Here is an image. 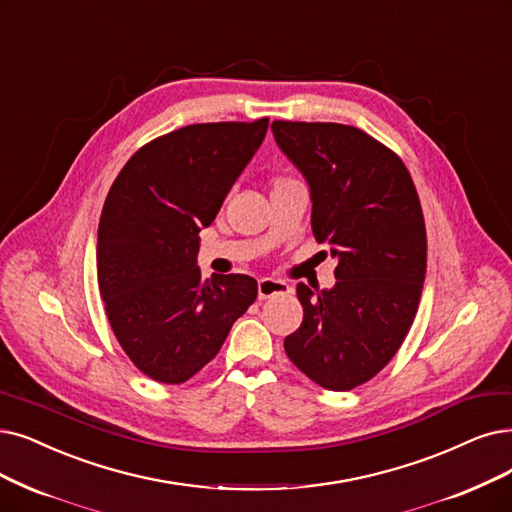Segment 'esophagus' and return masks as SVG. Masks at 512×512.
Returning a JSON list of instances; mask_svg holds the SVG:
<instances>
[{"instance_id": "esophagus-1", "label": "esophagus", "mask_w": 512, "mask_h": 512, "mask_svg": "<svg viewBox=\"0 0 512 512\" xmlns=\"http://www.w3.org/2000/svg\"><path fill=\"white\" fill-rule=\"evenodd\" d=\"M290 292V285L283 283L279 279H271V277H264L258 281V298L260 300H267L279 294H288Z\"/></svg>"}]
</instances>
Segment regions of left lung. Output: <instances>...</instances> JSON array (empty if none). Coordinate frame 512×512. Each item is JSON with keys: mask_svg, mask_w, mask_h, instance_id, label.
Here are the masks:
<instances>
[{"mask_svg": "<svg viewBox=\"0 0 512 512\" xmlns=\"http://www.w3.org/2000/svg\"><path fill=\"white\" fill-rule=\"evenodd\" d=\"M271 128L309 182L315 239L338 260L332 290L298 283L304 317L285 353L327 391H351L395 357L416 317L426 275L420 199L399 155L359 128Z\"/></svg>", "mask_w": 512, "mask_h": 512, "instance_id": "left-lung-1", "label": "left lung"}]
</instances>
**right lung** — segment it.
Wrapping results in <instances>:
<instances>
[{
	"mask_svg": "<svg viewBox=\"0 0 512 512\" xmlns=\"http://www.w3.org/2000/svg\"><path fill=\"white\" fill-rule=\"evenodd\" d=\"M269 117L193 124L138 149L113 182L98 224L105 311L138 370L182 384L210 363L258 296L248 275L201 279L199 231L248 166Z\"/></svg>",
	"mask_w": 512,
	"mask_h": 512,
	"instance_id": "right-lung-1",
	"label": "right lung"
}]
</instances>
